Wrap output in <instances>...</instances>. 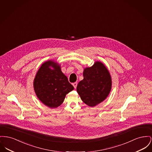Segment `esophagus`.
Returning <instances> with one entry per match:
<instances>
[{
  "label": "esophagus",
  "mask_w": 152,
  "mask_h": 152,
  "mask_svg": "<svg viewBox=\"0 0 152 152\" xmlns=\"http://www.w3.org/2000/svg\"><path fill=\"white\" fill-rule=\"evenodd\" d=\"M72 85H73V86L74 87V88H76L77 86V82L73 83H72Z\"/></svg>",
  "instance_id": "34e87169"
}]
</instances>
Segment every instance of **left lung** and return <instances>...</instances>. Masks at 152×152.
Instances as JSON below:
<instances>
[{
	"mask_svg": "<svg viewBox=\"0 0 152 152\" xmlns=\"http://www.w3.org/2000/svg\"><path fill=\"white\" fill-rule=\"evenodd\" d=\"M84 79L77 86V91L83 102L94 107L103 102L111 88V78L103 64L96 62L83 72Z\"/></svg>",
	"mask_w": 152,
	"mask_h": 152,
	"instance_id": "1",
	"label": "left lung"
}]
</instances>
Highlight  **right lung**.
<instances>
[{"label":"right lung","mask_w":152,"mask_h":152,"mask_svg":"<svg viewBox=\"0 0 152 152\" xmlns=\"http://www.w3.org/2000/svg\"><path fill=\"white\" fill-rule=\"evenodd\" d=\"M34 88L37 97L44 104L50 108H56L63 103L66 95L74 87L61 71L60 66L48 61L37 72Z\"/></svg>","instance_id":"1"}]
</instances>
